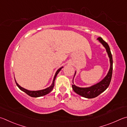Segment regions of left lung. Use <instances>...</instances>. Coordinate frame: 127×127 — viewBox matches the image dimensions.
Wrapping results in <instances>:
<instances>
[{"instance_id":"left-lung-1","label":"left lung","mask_w":127,"mask_h":127,"mask_svg":"<svg viewBox=\"0 0 127 127\" xmlns=\"http://www.w3.org/2000/svg\"><path fill=\"white\" fill-rule=\"evenodd\" d=\"M97 39L103 45L105 48L106 51H107L108 55V57L109 58L110 64V68L109 71L108 72L107 75L105 76V78L102 80H101L100 82L98 83L97 84L93 85V86L91 87L87 88H80L77 87L74 84H72V88L73 91L77 94L86 98H95L98 96L100 94L103 93L109 87L112 79L113 70V59L108 44L104 40H103V39L101 37L98 38ZM75 73L76 72H75Z\"/></svg>"}]
</instances>
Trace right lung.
<instances>
[{"mask_svg": "<svg viewBox=\"0 0 127 127\" xmlns=\"http://www.w3.org/2000/svg\"><path fill=\"white\" fill-rule=\"evenodd\" d=\"M63 68V66L61 68H60L59 69L57 70V71H56V74L54 75V79H53V83L51 86H50L49 87L47 88L44 89H43V90H40V91H28V90H27L26 89L24 88H23L22 87H20L19 84H18L17 82H16V80L15 79V81L16 83V84H17V86L18 87V88L21 90V91H23L24 92H25V93H27L28 95L32 96V97H39V96H43V95H45L46 94H47L48 93H49L50 92H51L53 89V88L54 87V81H55V79H56V77L58 74L59 72L62 69V68Z\"/></svg>", "mask_w": 127, "mask_h": 127, "instance_id": "1", "label": "right lung"}]
</instances>
